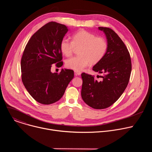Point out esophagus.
I'll use <instances>...</instances> for the list:
<instances>
[{
	"instance_id": "34e87169",
	"label": "esophagus",
	"mask_w": 152,
	"mask_h": 152,
	"mask_svg": "<svg viewBox=\"0 0 152 152\" xmlns=\"http://www.w3.org/2000/svg\"><path fill=\"white\" fill-rule=\"evenodd\" d=\"M75 75H81V72H79V71H75Z\"/></svg>"
}]
</instances>
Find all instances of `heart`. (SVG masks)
Returning <instances> with one entry per match:
<instances>
[{
  "instance_id": "obj_1",
  "label": "heart",
  "mask_w": 152,
  "mask_h": 152,
  "mask_svg": "<svg viewBox=\"0 0 152 152\" xmlns=\"http://www.w3.org/2000/svg\"><path fill=\"white\" fill-rule=\"evenodd\" d=\"M80 47L78 56H72L66 61V66L70 69L81 71L91 62L93 64L99 62L105 55L108 45L106 39L102 37L85 30H80L72 35V41L63 38L59 44L62 54L69 56L75 48Z\"/></svg>"
}]
</instances>
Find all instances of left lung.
Wrapping results in <instances>:
<instances>
[{"mask_svg":"<svg viewBox=\"0 0 152 152\" xmlns=\"http://www.w3.org/2000/svg\"><path fill=\"white\" fill-rule=\"evenodd\" d=\"M105 34L108 48L104 57L93 67L103 75L101 81L82 73L81 96L84 102L96 110L114 104L128 85L132 70L131 59L124 43L111 28L99 27Z\"/></svg>","mask_w":152,"mask_h":152,"instance_id":"obj_1","label":"left lung"}]
</instances>
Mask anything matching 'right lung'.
<instances>
[{"instance_id": "right-lung-1", "label": "right lung", "mask_w": 152, "mask_h": 152, "mask_svg": "<svg viewBox=\"0 0 152 152\" xmlns=\"http://www.w3.org/2000/svg\"><path fill=\"white\" fill-rule=\"evenodd\" d=\"M64 25L50 21L39 29L30 38L21 59V80L30 95L38 103L50 104L64 95L74 72L62 69L51 72L52 65H63L59 44L67 32Z\"/></svg>"}]
</instances>
